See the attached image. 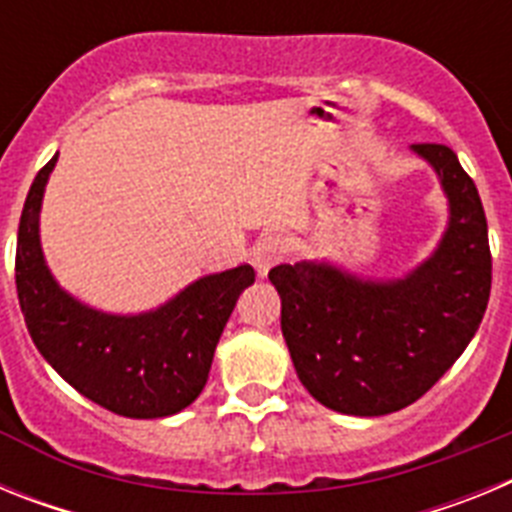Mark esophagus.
<instances>
[{
	"label": "esophagus",
	"mask_w": 512,
	"mask_h": 512,
	"mask_svg": "<svg viewBox=\"0 0 512 512\" xmlns=\"http://www.w3.org/2000/svg\"><path fill=\"white\" fill-rule=\"evenodd\" d=\"M251 261L253 266H256V271H259V277H266L271 266L282 261V241H279L277 235H266V238H261V241L253 246Z\"/></svg>",
	"instance_id": "1"
}]
</instances>
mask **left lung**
I'll list each match as a JSON object with an SVG mask.
<instances>
[{
    "label": "left lung",
    "instance_id": "obj_1",
    "mask_svg": "<svg viewBox=\"0 0 512 512\" xmlns=\"http://www.w3.org/2000/svg\"><path fill=\"white\" fill-rule=\"evenodd\" d=\"M449 200L436 251L400 279H364L330 261L269 271L297 377L346 415L397 413L449 372L487 310L492 256L479 192L449 146L415 143Z\"/></svg>",
    "mask_w": 512,
    "mask_h": 512
}]
</instances>
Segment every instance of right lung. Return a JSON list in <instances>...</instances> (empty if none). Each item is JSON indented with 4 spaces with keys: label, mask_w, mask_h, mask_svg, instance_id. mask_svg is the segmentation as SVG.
Returning <instances> with one entry per match:
<instances>
[{
    "label": "right lung",
    "mask_w": 512,
    "mask_h": 512,
    "mask_svg": "<svg viewBox=\"0 0 512 512\" xmlns=\"http://www.w3.org/2000/svg\"><path fill=\"white\" fill-rule=\"evenodd\" d=\"M58 153L38 171L17 230L15 282L25 325L66 382L125 418H166L205 390L215 346L256 274L248 264L207 274L156 310L115 315L84 305L53 279L40 248V207Z\"/></svg>",
    "instance_id": "obj_1"
}]
</instances>
